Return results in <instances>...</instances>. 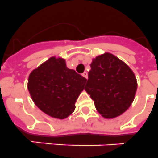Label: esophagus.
<instances>
[{
    "instance_id": "esophagus-1",
    "label": "esophagus",
    "mask_w": 158,
    "mask_h": 158,
    "mask_svg": "<svg viewBox=\"0 0 158 158\" xmlns=\"http://www.w3.org/2000/svg\"><path fill=\"white\" fill-rule=\"evenodd\" d=\"M82 75H83L84 78H86V79H87V77H88V76H87V72H86V71H84V72L82 74Z\"/></svg>"
}]
</instances>
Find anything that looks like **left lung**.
Returning <instances> with one entry per match:
<instances>
[{"instance_id": "1", "label": "left lung", "mask_w": 158, "mask_h": 158, "mask_svg": "<svg viewBox=\"0 0 158 158\" xmlns=\"http://www.w3.org/2000/svg\"><path fill=\"white\" fill-rule=\"evenodd\" d=\"M136 88L133 71L116 56L104 53L92 59L85 91L103 117L112 119L128 110Z\"/></svg>"}]
</instances>
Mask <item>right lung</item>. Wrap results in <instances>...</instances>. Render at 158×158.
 I'll use <instances>...</instances> for the list:
<instances>
[{
	"label": "right lung",
	"mask_w": 158,
	"mask_h": 158,
	"mask_svg": "<svg viewBox=\"0 0 158 158\" xmlns=\"http://www.w3.org/2000/svg\"><path fill=\"white\" fill-rule=\"evenodd\" d=\"M87 79L69 69L63 58L53 56L31 71L27 87L41 111L63 120L75 109V102Z\"/></svg>",
	"instance_id": "obj_1"
}]
</instances>
